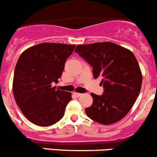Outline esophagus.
<instances>
[{"mask_svg": "<svg viewBox=\"0 0 157 157\" xmlns=\"http://www.w3.org/2000/svg\"><path fill=\"white\" fill-rule=\"evenodd\" d=\"M74 94L75 95V96H77V97H79V96H81L82 95V93H74Z\"/></svg>", "mask_w": 157, "mask_h": 157, "instance_id": "34e87169", "label": "esophagus"}]
</instances>
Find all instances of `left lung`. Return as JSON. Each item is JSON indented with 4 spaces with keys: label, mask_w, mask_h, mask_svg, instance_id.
Instances as JSON below:
<instances>
[{
    "label": "left lung",
    "mask_w": 157,
    "mask_h": 157,
    "mask_svg": "<svg viewBox=\"0 0 157 157\" xmlns=\"http://www.w3.org/2000/svg\"><path fill=\"white\" fill-rule=\"evenodd\" d=\"M93 67L95 78H101V96L91 93L93 104L86 108L90 118L111 124L132 109L142 87L139 63L132 51L111 42L78 45L75 50Z\"/></svg>",
    "instance_id": "left-lung-1"
}]
</instances>
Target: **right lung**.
Instances as JSON below:
<instances>
[{"mask_svg": "<svg viewBox=\"0 0 157 157\" xmlns=\"http://www.w3.org/2000/svg\"><path fill=\"white\" fill-rule=\"evenodd\" d=\"M75 45L44 43L25 50L18 58L13 93L25 117L36 125L54 124L64 114L71 93L56 90L64 64Z\"/></svg>", "mask_w": 157, "mask_h": 157, "instance_id": "1", "label": "right lung"}]
</instances>
